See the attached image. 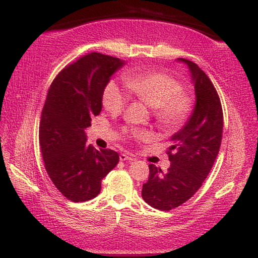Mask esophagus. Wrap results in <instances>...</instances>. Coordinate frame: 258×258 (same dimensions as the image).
<instances>
[{
	"mask_svg": "<svg viewBox=\"0 0 258 258\" xmlns=\"http://www.w3.org/2000/svg\"><path fill=\"white\" fill-rule=\"evenodd\" d=\"M119 159L121 160V161H132L134 158L132 156H130V155H127V154H120V156H119Z\"/></svg>",
	"mask_w": 258,
	"mask_h": 258,
	"instance_id": "obj_1",
	"label": "esophagus"
}]
</instances>
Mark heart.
<instances>
[{"instance_id":"1","label":"heart","mask_w":258,"mask_h":258,"mask_svg":"<svg viewBox=\"0 0 258 258\" xmlns=\"http://www.w3.org/2000/svg\"><path fill=\"white\" fill-rule=\"evenodd\" d=\"M125 85L109 81L102 93V104L111 113H118L125 108L131 97L141 100L155 108V117L166 127H176L184 123L192 110V98L182 89L176 78L161 72L134 73L125 77ZM127 133L135 139L149 138L145 130L130 128Z\"/></svg>"}]
</instances>
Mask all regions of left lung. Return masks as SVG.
I'll use <instances>...</instances> for the list:
<instances>
[{"instance_id":"1","label":"left lung","mask_w":258,"mask_h":258,"mask_svg":"<svg viewBox=\"0 0 258 258\" xmlns=\"http://www.w3.org/2000/svg\"><path fill=\"white\" fill-rule=\"evenodd\" d=\"M177 61L189 68L196 104L184 126L171 138L167 172L149 165L142 198L160 211L181 206L199 190L220 151L223 133V111L213 83L195 62L183 58Z\"/></svg>"}]
</instances>
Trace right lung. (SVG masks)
Here are the masks:
<instances>
[{"instance_id": "add662e5", "label": "right lung", "mask_w": 258, "mask_h": 258, "mask_svg": "<svg viewBox=\"0 0 258 258\" xmlns=\"http://www.w3.org/2000/svg\"><path fill=\"white\" fill-rule=\"evenodd\" d=\"M124 64L92 52L63 68L47 92L40 123L42 157L56 189L74 203L97 197L102 178L118 164L116 151L87 145L85 128L101 111L104 86Z\"/></svg>"}]
</instances>
